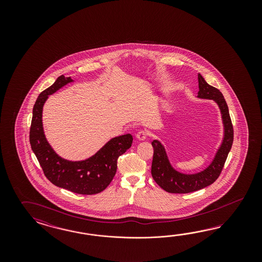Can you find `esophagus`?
<instances>
[{
	"label": "esophagus",
	"mask_w": 262,
	"mask_h": 262,
	"mask_svg": "<svg viewBox=\"0 0 262 262\" xmlns=\"http://www.w3.org/2000/svg\"><path fill=\"white\" fill-rule=\"evenodd\" d=\"M136 138L139 140V141H144L146 138H147V133L144 132V130H140L136 134Z\"/></svg>",
	"instance_id": "1"
}]
</instances>
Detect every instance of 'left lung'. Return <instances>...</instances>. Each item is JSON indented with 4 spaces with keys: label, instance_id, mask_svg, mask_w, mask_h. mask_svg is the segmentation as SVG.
<instances>
[{
    "label": "left lung",
    "instance_id": "1",
    "mask_svg": "<svg viewBox=\"0 0 262 262\" xmlns=\"http://www.w3.org/2000/svg\"><path fill=\"white\" fill-rule=\"evenodd\" d=\"M199 99L212 100L218 105L223 123V138L215 152L214 158L207 166L197 173H182L176 170L168 158L165 147L159 140H154V157L151 163V176L155 182L163 190L169 193H190L203 189L212 184L222 171L226 159L233 142V127L231 124L228 104L222 93L209 85L201 74L198 75Z\"/></svg>",
    "mask_w": 262,
    "mask_h": 262
}]
</instances>
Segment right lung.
<instances>
[{
    "label": "right lung",
    "mask_w": 262,
    "mask_h": 262,
    "mask_svg": "<svg viewBox=\"0 0 262 262\" xmlns=\"http://www.w3.org/2000/svg\"><path fill=\"white\" fill-rule=\"evenodd\" d=\"M73 81L70 77L61 75L54 84L40 93L32 110L30 143L51 183L77 194L92 195L104 190L111 183L117 170V159L130 148L133 136L127 134L113 137L95 155L83 160L73 161L58 156L45 136L42 123L43 106L49 96Z\"/></svg>",
    "instance_id": "1"
}]
</instances>
